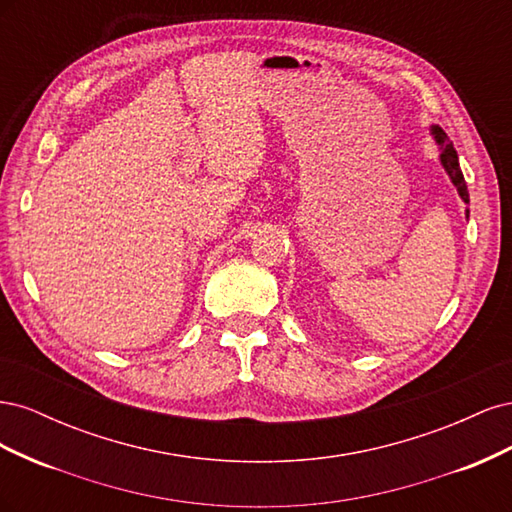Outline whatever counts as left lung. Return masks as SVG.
Returning a JSON list of instances; mask_svg holds the SVG:
<instances>
[{"label":"left lung","instance_id":"8db88e82","mask_svg":"<svg viewBox=\"0 0 512 512\" xmlns=\"http://www.w3.org/2000/svg\"><path fill=\"white\" fill-rule=\"evenodd\" d=\"M429 134L433 136V141H436V145L440 149V164L446 170L448 179H451V183L457 188V194H459V198L463 200V203L470 205L468 185H466V179H463L459 158H457V151H455L453 143L448 141L446 132L440 126H436V123H433V126H429ZM466 218H470V209H466Z\"/></svg>","mask_w":512,"mask_h":512}]
</instances>
